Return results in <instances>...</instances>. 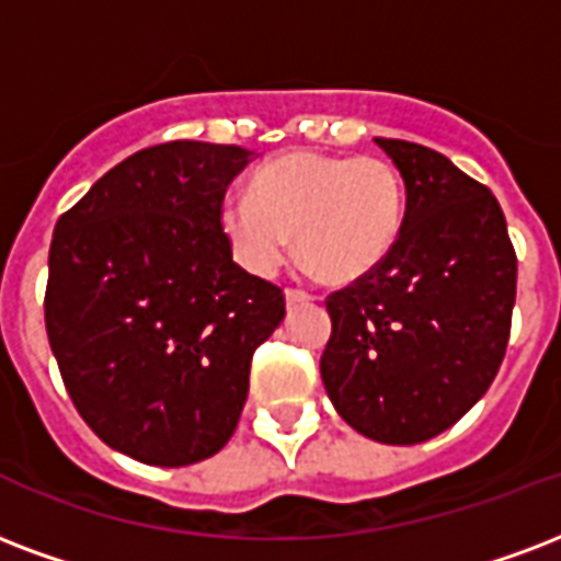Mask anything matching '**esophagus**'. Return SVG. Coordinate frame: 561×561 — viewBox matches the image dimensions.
<instances>
[{
  "instance_id": "esophagus-1",
  "label": "esophagus",
  "mask_w": 561,
  "mask_h": 561,
  "mask_svg": "<svg viewBox=\"0 0 561 561\" xmlns=\"http://www.w3.org/2000/svg\"><path fill=\"white\" fill-rule=\"evenodd\" d=\"M309 294H302V290H294L288 288L285 290V302H288V309H294V306H302V302H309Z\"/></svg>"
}]
</instances>
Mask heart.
Listing matches in <instances>:
<instances>
[{"instance_id":"1","label":"heart","mask_w":561,"mask_h":561,"mask_svg":"<svg viewBox=\"0 0 561 561\" xmlns=\"http://www.w3.org/2000/svg\"><path fill=\"white\" fill-rule=\"evenodd\" d=\"M403 179L385 158L285 152L252 176L250 196L220 205V229L238 262L273 276L297 252L327 282H353L376 271L400 241Z\"/></svg>"}]
</instances>
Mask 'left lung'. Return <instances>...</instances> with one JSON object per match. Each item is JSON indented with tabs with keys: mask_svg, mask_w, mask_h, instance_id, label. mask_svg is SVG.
<instances>
[{
	"mask_svg": "<svg viewBox=\"0 0 561 561\" xmlns=\"http://www.w3.org/2000/svg\"><path fill=\"white\" fill-rule=\"evenodd\" d=\"M405 185L400 241L327 299L320 376L335 412L379 444H421L477 403L506 356L518 262L489 187L421 144L376 138Z\"/></svg>",
	"mask_w": 561,
	"mask_h": 561,
	"instance_id": "obj_1",
	"label": "left lung"
}]
</instances>
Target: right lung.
<instances>
[{
    "label": "right lung",
    "instance_id": "obj_1",
    "mask_svg": "<svg viewBox=\"0 0 561 561\" xmlns=\"http://www.w3.org/2000/svg\"><path fill=\"white\" fill-rule=\"evenodd\" d=\"M255 152L140 149L55 224L46 335L72 403L114 450L194 465L232 438L285 297L232 262L220 205Z\"/></svg>",
    "mask_w": 561,
    "mask_h": 561
}]
</instances>
